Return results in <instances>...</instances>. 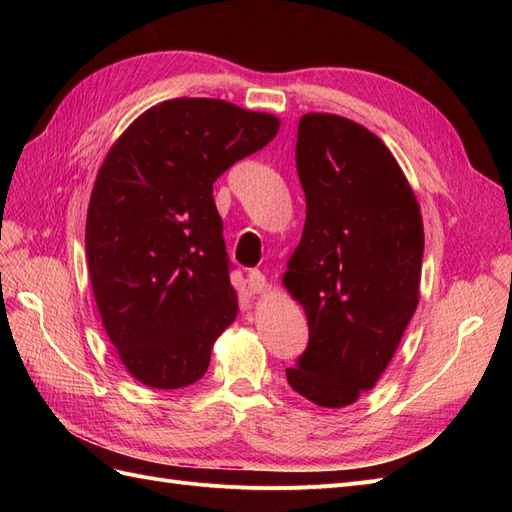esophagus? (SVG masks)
Instances as JSON below:
<instances>
[{"mask_svg": "<svg viewBox=\"0 0 512 512\" xmlns=\"http://www.w3.org/2000/svg\"><path fill=\"white\" fill-rule=\"evenodd\" d=\"M247 288H250V292H254V294L267 292L269 290L267 277L262 275L260 271H250V273H247Z\"/></svg>", "mask_w": 512, "mask_h": 512, "instance_id": "obj_1", "label": "esophagus"}]
</instances>
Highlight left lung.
Masks as SVG:
<instances>
[{
	"mask_svg": "<svg viewBox=\"0 0 512 512\" xmlns=\"http://www.w3.org/2000/svg\"><path fill=\"white\" fill-rule=\"evenodd\" d=\"M305 228L282 282L307 316L309 342L288 384L322 408L374 389L418 305L423 218L380 138L346 117L299 121Z\"/></svg>",
	"mask_w": 512,
	"mask_h": 512,
	"instance_id": "8db88e82",
	"label": "left lung"
}]
</instances>
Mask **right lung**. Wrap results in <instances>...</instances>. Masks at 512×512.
I'll return each instance as SVG.
<instances>
[{
  "label": "right lung",
  "instance_id": "obj_1",
  "mask_svg": "<svg viewBox=\"0 0 512 512\" xmlns=\"http://www.w3.org/2000/svg\"><path fill=\"white\" fill-rule=\"evenodd\" d=\"M277 130L269 113L175 98L134 119L106 153L87 211L89 277L108 339L145 386L203 378L237 318L213 183Z\"/></svg>",
  "mask_w": 512,
  "mask_h": 512
}]
</instances>
